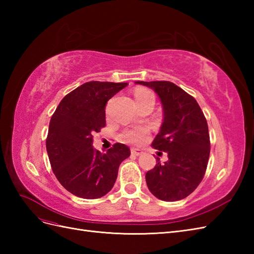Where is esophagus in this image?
<instances>
[{"label":"esophagus","mask_w":254,"mask_h":254,"mask_svg":"<svg viewBox=\"0 0 254 254\" xmlns=\"http://www.w3.org/2000/svg\"><path fill=\"white\" fill-rule=\"evenodd\" d=\"M142 153H143V151L139 148H131V155H133V156H140V155H142Z\"/></svg>","instance_id":"esophagus-1"}]
</instances>
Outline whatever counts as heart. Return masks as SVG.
Here are the masks:
<instances>
[{"mask_svg": "<svg viewBox=\"0 0 254 254\" xmlns=\"http://www.w3.org/2000/svg\"><path fill=\"white\" fill-rule=\"evenodd\" d=\"M134 98L139 106L147 102L155 103V96H153L152 92L145 88L136 89L134 91ZM148 135H149V130L147 127H144V126L127 129L122 134L123 139L132 144L144 143L146 140H147Z\"/></svg>", "mask_w": 254, "mask_h": 254, "instance_id": "obj_1", "label": "heart"}]
</instances>
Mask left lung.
Instances as JSON below:
<instances>
[{
    "label": "left lung",
    "mask_w": 254,
    "mask_h": 254,
    "mask_svg": "<svg viewBox=\"0 0 254 254\" xmlns=\"http://www.w3.org/2000/svg\"><path fill=\"white\" fill-rule=\"evenodd\" d=\"M136 83L153 89L164 113L160 132L151 145L165 151L168 161L158 162L146 173V183L161 200H181L200 184L209 162L211 143L205 117L196 99L171 81Z\"/></svg>",
    "instance_id": "left-lung-1"
}]
</instances>
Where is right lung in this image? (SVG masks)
I'll list each match as a JSON object with an SVG mask.
<instances>
[{
  "mask_svg": "<svg viewBox=\"0 0 254 254\" xmlns=\"http://www.w3.org/2000/svg\"><path fill=\"white\" fill-rule=\"evenodd\" d=\"M127 82L89 81L66 94L52 115L47 151L52 170L66 190L84 199L105 196L113 188L128 146L115 143L106 152L92 147L93 134L106 126L105 107Z\"/></svg>",
  "mask_w": 254,
  "mask_h": 254,
  "instance_id": "right-lung-1",
  "label": "right lung"
}]
</instances>
